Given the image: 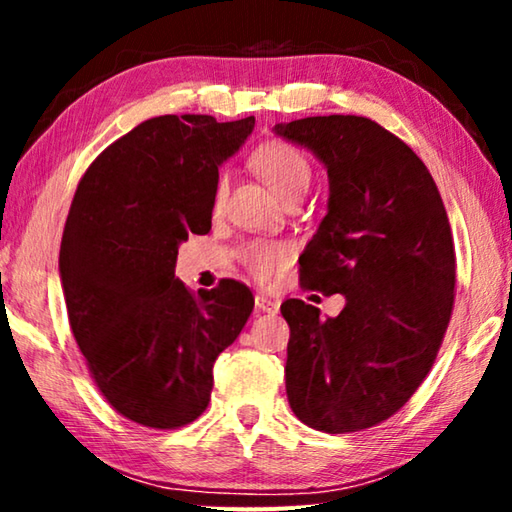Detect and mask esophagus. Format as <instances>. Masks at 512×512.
<instances>
[{
  "label": "esophagus",
  "instance_id": "1",
  "mask_svg": "<svg viewBox=\"0 0 512 512\" xmlns=\"http://www.w3.org/2000/svg\"><path fill=\"white\" fill-rule=\"evenodd\" d=\"M255 307H257V311H264V314H277V309H280V302L264 296V293H257Z\"/></svg>",
  "mask_w": 512,
  "mask_h": 512
}]
</instances>
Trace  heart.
<instances>
[{"instance_id":"obj_1","label":"heart","mask_w":512,"mask_h":512,"mask_svg":"<svg viewBox=\"0 0 512 512\" xmlns=\"http://www.w3.org/2000/svg\"><path fill=\"white\" fill-rule=\"evenodd\" d=\"M250 167L284 205L300 201L311 185V164L307 155L284 140H266L259 144L250 155ZM225 194H228V187L221 180L214 196L216 207L223 205ZM241 259L257 280H271L287 264L289 250L277 241H253L241 250Z\"/></svg>"}]
</instances>
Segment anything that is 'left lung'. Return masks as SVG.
Instances as JSON below:
<instances>
[{
	"instance_id": "obj_1",
	"label": "left lung",
	"mask_w": 512,
	"mask_h": 512,
	"mask_svg": "<svg viewBox=\"0 0 512 512\" xmlns=\"http://www.w3.org/2000/svg\"><path fill=\"white\" fill-rule=\"evenodd\" d=\"M275 133L314 151L329 176L327 214L300 255L302 289L345 296L327 320L307 302H282L291 411L325 433L375 427L418 391L452 318L443 198L418 155L368 117H307Z\"/></svg>"
}]
</instances>
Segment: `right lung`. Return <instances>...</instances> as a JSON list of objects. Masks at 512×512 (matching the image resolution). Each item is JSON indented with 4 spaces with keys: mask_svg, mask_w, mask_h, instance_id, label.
Wrapping results in <instances>:
<instances>
[{
    "mask_svg": "<svg viewBox=\"0 0 512 512\" xmlns=\"http://www.w3.org/2000/svg\"><path fill=\"white\" fill-rule=\"evenodd\" d=\"M253 126L146 119L76 187L58 259L69 327L106 402L144 427L178 429L207 409L214 361L255 307L237 280L196 296L173 275L178 246L210 232L219 167Z\"/></svg>",
    "mask_w": 512,
    "mask_h": 512,
    "instance_id": "1",
    "label": "right lung"
}]
</instances>
